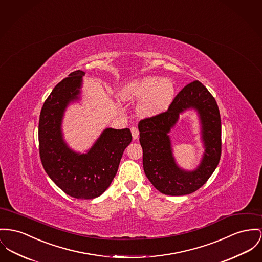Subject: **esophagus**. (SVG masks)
<instances>
[{
    "mask_svg": "<svg viewBox=\"0 0 262 262\" xmlns=\"http://www.w3.org/2000/svg\"><path fill=\"white\" fill-rule=\"evenodd\" d=\"M131 133H132L133 140L138 139V137H139V130H138L137 127H132L131 128Z\"/></svg>",
    "mask_w": 262,
    "mask_h": 262,
    "instance_id": "esophagus-1",
    "label": "esophagus"
}]
</instances>
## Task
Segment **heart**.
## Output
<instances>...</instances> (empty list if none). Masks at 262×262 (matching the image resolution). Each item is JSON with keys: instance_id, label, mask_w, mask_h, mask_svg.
Wrapping results in <instances>:
<instances>
[{"instance_id": "b5f03b06", "label": "heart", "mask_w": 262, "mask_h": 262, "mask_svg": "<svg viewBox=\"0 0 262 262\" xmlns=\"http://www.w3.org/2000/svg\"><path fill=\"white\" fill-rule=\"evenodd\" d=\"M176 85L171 79L146 76L129 82L123 89L126 100H141L138 112L144 117H155L166 112L174 101Z\"/></svg>"}]
</instances>
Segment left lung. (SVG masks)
<instances>
[{
  "instance_id": "left-lung-1",
  "label": "left lung",
  "mask_w": 262,
  "mask_h": 262,
  "mask_svg": "<svg viewBox=\"0 0 262 262\" xmlns=\"http://www.w3.org/2000/svg\"><path fill=\"white\" fill-rule=\"evenodd\" d=\"M190 107L199 114L205 153L195 170L186 171L175 164L168 133L179 114ZM138 128L144 172L162 193L184 195L195 192L206 184L219 165L222 154L220 110L213 96L199 80L183 88L166 112L140 120Z\"/></svg>"
}]
</instances>
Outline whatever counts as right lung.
Segmentation results:
<instances>
[{"label": "right lung", "instance_id": "1", "mask_svg": "<svg viewBox=\"0 0 262 262\" xmlns=\"http://www.w3.org/2000/svg\"><path fill=\"white\" fill-rule=\"evenodd\" d=\"M84 74L75 70L53 88L40 111L38 143L41 164L54 184L72 198L90 200L110 186L132 135L128 128H107L86 154L67 145L61 132L63 113L70 102L79 99Z\"/></svg>", "mask_w": 262, "mask_h": 262}]
</instances>
